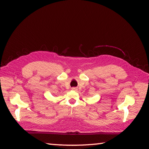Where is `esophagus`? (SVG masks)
Segmentation results:
<instances>
[{"label":"esophagus","mask_w":149,"mask_h":149,"mask_svg":"<svg viewBox=\"0 0 149 149\" xmlns=\"http://www.w3.org/2000/svg\"><path fill=\"white\" fill-rule=\"evenodd\" d=\"M72 89H73V90H76V88H72Z\"/></svg>","instance_id":"esophagus-1"}]
</instances>
